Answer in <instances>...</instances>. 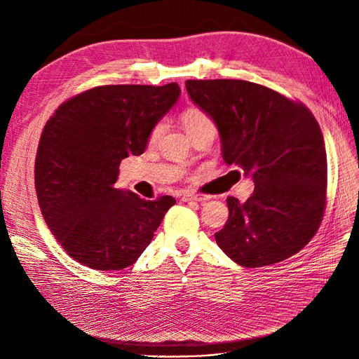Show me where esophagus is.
Here are the masks:
<instances>
[{"instance_id":"1","label":"esophagus","mask_w":359,"mask_h":359,"mask_svg":"<svg viewBox=\"0 0 359 359\" xmlns=\"http://www.w3.org/2000/svg\"><path fill=\"white\" fill-rule=\"evenodd\" d=\"M205 199H206L205 196H198V194H191V193H182L181 194V201H184V202H191V201L202 202Z\"/></svg>"}]
</instances>
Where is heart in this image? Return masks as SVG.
I'll list each match as a JSON object with an SVG mask.
<instances>
[{"label": "heart", "instance_id": "1", "mask_svg": "<svg viewBox=\"0 0 359 359\" xmlns=\"http://www.w3.org/2000/svg\"><path fill=\"white\" fill-rule=\"evenodd\" d=\"M181 124L186 130L189 136H193L201 132H206V130H212L215 132V124L212 121V118L210 116L208 112H205L201 107H187L181 112ZM165 132V124L157 123L149 132V144H154L160 139V136Z\"/></svg>", "mask_w": 359, "mask_h": 359}]
</instances>
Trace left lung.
Returning a JSON list of instances; mask_svg holds the SVG:
<instances>
[{
  "label": "left lung",
  "mask_w": 359,
  "mask_h": 359,
  "mask_svg": "<svg viewBox=\"0 0 359 359\" xmlns=\"http://www.w3.org/2000/svg\"><path fill=\"white\" fill-rule=\"evenodd\" d=\"M186 88L219 128L223 160L255 182L244 203L227 198L229 219L217 244L247 268L298 253L327 205V151L316 118L301 102L253 82L187 81Z\"/></svg>",
  "instance_id": "1"
}]
</instances>
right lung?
I'll return each mask as SVG.
<instances>
[{
  "label": "right lung",
  "mask_w": 359,
  "mask_h": 359,
  "mask_svg": "<svg viewBox=\"0 0 359 359\" xmlns=\"http://www.w3.org/2000/svg\"><path fill=\"white\" fill-rule=\"evenodd\" d=\"M178 83L102 85L64 102L43 128L36 191L43 217L79 264L119 271L144 253L175 199H140L115 187L119 163L140 156L158 119L175 104Z\"/></svg>",
  "instance_id": "obj_1"
}]
</instances>
